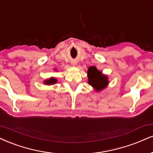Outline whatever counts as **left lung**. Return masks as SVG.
I'll return each mask as SVG.
<instances>
[{
	"label": "left lung",
	"instance_id": "obj_1",
	"mask_svg": "<svg viewBox=\"0 0 153 153\" xmlns=\"http://www.w3.org/2000/svg\"><path fill=\"white\" fill-rule=\"evenodd\" d=\"M88 83L95 88L96 91H101L108 84V77L102 75L101 72L97 71V69L94 66H91L88 68Z\"/></svg>",
	"mask_w": 153,
	"mask_h": 153
}]
</instances>
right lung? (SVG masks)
<instances>
[{
    "label": "right lung",
    "mask_w": 153,
    "mask_h": 153,
    "mask_svg": "<svg viewBox=\"0 0 153 153\" xmlns=\"http://www.w3.org/2000/svg\"><path fill=\"white\" fill-rule=\"evenodd\" d=\"M57 82V80H56L55 78H50L49 80H47L45 81V84H48V85H51V84H54L56 83Z\"/></svg>",
    "instance_id": "obj_1"
}]
</instances>
